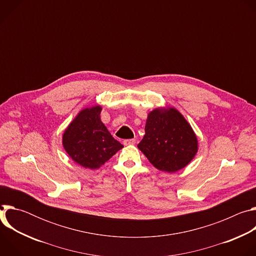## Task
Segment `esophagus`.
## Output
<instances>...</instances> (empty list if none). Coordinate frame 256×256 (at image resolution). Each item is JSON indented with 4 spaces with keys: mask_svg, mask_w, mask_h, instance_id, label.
Listing matches in <instances>:
<instances>
[{
    "mask_svg": "<svg viewBox=\"0 0 256 256\" xmlns=\"http://www.w3.org/2000/svg\"><path fill=\"white\" fill-rule=\"evenodd\" d=\"M136 142V140L134 138H128V140H124V144L128 146V144H132Z\"/></svg>",
    "mask_w": 256,
    "mask_h": 256,
    "instance_id": "1",
    "label": "esophagus"
}]
</instances>
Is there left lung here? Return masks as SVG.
Returning <instances> with one entry per match:
<instances>
[{
  "label": "left lung",
  "mask_w": 256,
  "mask_h": 256,
  "mask_svg": "<svg viewBox=\"0 0 256 256\" xmlns=\"http://www.w3.org/2000/svg\"><path fill=\"white\" fill-rule=\"evenodd\" d=\"M144 132L138 148L159 170L176 172L186 167L198 151L192 128L174 108L150 112Z\"/></svg>",
  "instance_id": "8db88e82"
}]
</instances>
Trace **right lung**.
I'll list each match as a JSON object with an SVG mask.
<instances>
[{
  "label": "right lung",
  "mask_w": 256,
  "mask_h": 256,
  "mask_svg": "<svg viewBox=\"0 0 256 256\" xmlns=\"http://www.w3.org/2000/svg\"><path fill=\"white\" fill-rule=\"evenodd\" d=\"M101 107L82 110L66 130L62 144L70 157L85 168L96 169L124 146L100 120Z\"/></svg>",
  "instance_id": "add662e5"
}]
</instances>
